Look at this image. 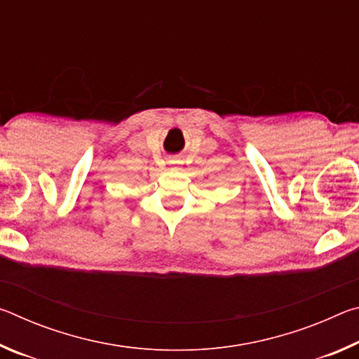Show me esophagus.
<instances>
[{
    "label": "esophagus",
    "mask_w": 359,
    "mask_h": 359,
    "mask_svg": "<svg viewBox=\"0 0 359 359\" xmlns=\"http://www.w3.org/2000/svg\"><path fill=\"white\" fill-rule=\"evenodd\" d=\"M171 163H175V161H171Z\"/></svg>",
    "instance_id": "1"
}]
</instances>
